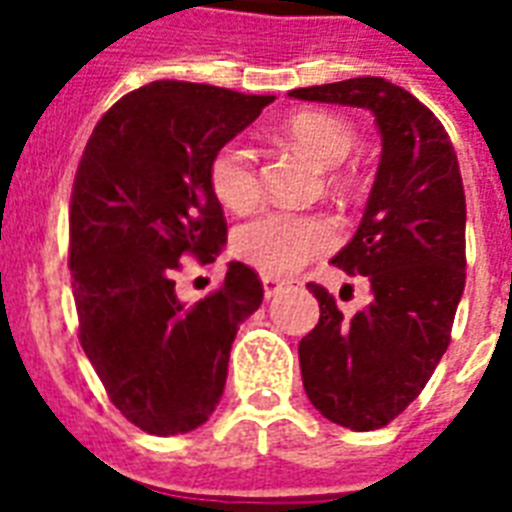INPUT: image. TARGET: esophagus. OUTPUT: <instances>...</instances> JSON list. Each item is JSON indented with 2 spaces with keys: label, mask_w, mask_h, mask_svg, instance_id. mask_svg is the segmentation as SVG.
<instances>
[{
  "label": "esophagus",
  "mask_w": 512,
  "mask_h": 512,
  "mask_svg": "<svg viewBox=\"0 0 512 512\" xmlns=\"http://www.w3.org/2000/svg\"><path fill=\"white\" fill-rule=\"evenodd\" d=\"M281 289H284V281L273 279V276H263V292L268 300H271L273 295H279Z\"/></svg>",
  "instance_id": "obj_1"
}]
</instances>
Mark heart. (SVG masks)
Segmentation results:
<instances>
[{
	"label": "heart",
	"instance_id": "heart-1",
	"mask_svg": "<svg viewBox=\"0 0 512 512\" xmlns=\"http://www.w3.org/2000/svg\"><path fill=\"white\" fill-rule=\"evenodd\" d=\"M284 135L295 151L321 170H332L348 159L356 132L345 119L327 111H300L289 116ZM209 185L217 201L231 212H244L260 196L252 148L231 140L209 162ZM332 244V231L316 217L265 212L241 225L233 236V252L265 276H287L303 268L316 252Z\"/></svg>",
	"mask_w": 512,
	"mask_h": 512
}]
</instances>
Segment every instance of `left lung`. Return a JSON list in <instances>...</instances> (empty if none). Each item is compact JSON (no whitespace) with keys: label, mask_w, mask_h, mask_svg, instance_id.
Masks as SVG:
<instances>
[{"label":"left lung","mask_w":512,"mask_h":512,"mask_svg":"<svg viewBox=\"0 0 512 512\" xmlns=\"http://www.w3.org/2000/svg\"><path fill=\"white\" fill-rule=\"evenodd\" d=\"M289 98L364 108L382 154L353 239L332 257L366 276L372 300L342 316L335 297L308 284L321 316L300 340L311 404L350 430L396 420L438 366L465 289V191L444 124L404 87L380 76L292 90Z\"/></svg>","instance_id":"left-lung-1"}]
</instances>
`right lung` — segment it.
I'll list each match as a JSON object with an SVG mask.
<instances>
[{
	"instance_id": "1",
	"label": "right lung",
	"mask_w": 512,
	"mask_h": 512,
	"mask_svg": "<svg viewBox=\"0 0 512 512\" xmlns=\"http://www.w3.org/2000/svg\"><path fill=\"white\" fill-rule=\"evenodd\" d=\"M268 103L162 79L124 95L84 148L71 199L79 340L116 409L154 436L209 420L236 329L263 303L257 273L236 260L196 305L177 297L175 271L183 255L212 263L223 252L209 162Z\"/></svg>"
}]
</instances>
